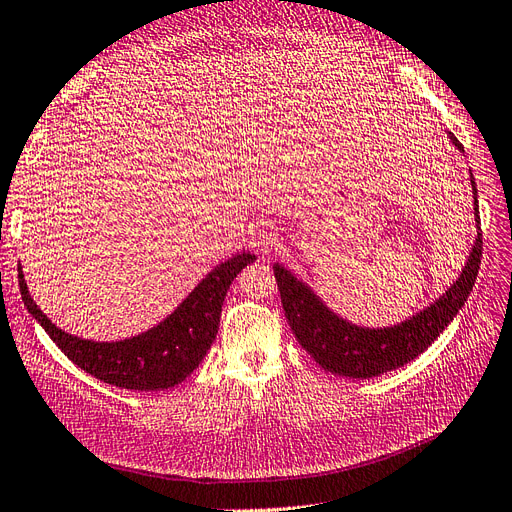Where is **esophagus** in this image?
Returning <instances> with one entry per match:
<instances>
[{
    "instance_id": "1",
    "label": "esophagus",
    "mask_w": 512,
    "mask_h": 512,
    "mask_svg": "<svg viewBox=\"0 0 512 512\" xmlns=\"http://www.w3.org/2000/svg\"><path fill=\"white\" fill-rule=\"evenodd\" d=\"M277 245H280V239H277V235L271 228H256L252 232L250 247L256 254L271 256L277 250Z\"/></svg>"
}]
</instances>
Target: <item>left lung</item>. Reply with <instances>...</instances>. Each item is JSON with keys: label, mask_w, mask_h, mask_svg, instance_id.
Returning a JSON list of instances; mask_svg holds the SVG:
<instances>
[{"label": "left lung", "mask_w": 512, "mask_h": 512, "mask_svg": "<svg viewBox=\"0 0 512 512\" xmlns=\"http://www.w3.org/2000/svg\"><path fill=\"white\" fill-rule=\"evenodd\" d=\"M448 141L457 151H463L457 138L446 132ZM470 185L474 198V226L476 239L472 243L466 265L461 267L457 280L448 286L436 301H431L416 314L389 327H363L339 316L322 301L320 294L307 282L288 271L280 262L273 265L277 288L282 294V305L290 329L297 342L314 356V361L337 376L369 380L404 367L423 354L438 335L455 320L459 309L466 305L476 282L480 256H483V235L478 218V192L470 170Z\"/></svg>", "instance_id": "obj_1"}]
</instances>
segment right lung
I'll return each mask as SVG.
<instances>
[{
  "instance_id": "1",
  "label": "right lung",
  "mask_w": 512,
  "mask_h": 512,
  "mask_svg": "<svg viewBox=\"0 0 512 512\" xmlns=\"http://www.w3.org/2000/svg\"><path fill=\"white\" fill-rule=\"evenodd\" d=\"M254 260L250 252L224 260L156 327L117 342H96L59 329L29 294L23 267H19V286L27 312L74 365L121 389L164 391L183 382L205 359L220 329L226 292Z\"/></svg>"
}]
</instances>
